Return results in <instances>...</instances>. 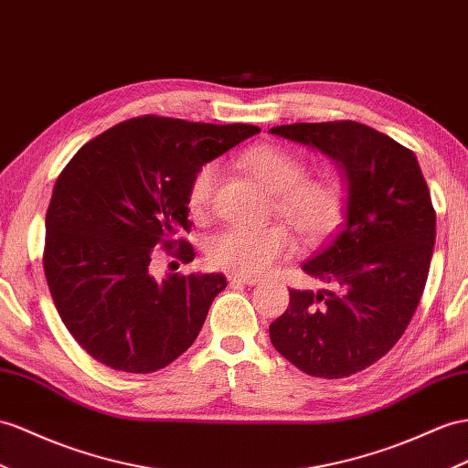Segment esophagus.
I'll return each instance as SVG.
<instances>
[{
	"instance_id": "obj_1",
	"label": "esophagus",
	"mask_w": 468,
	"mask_h": 468,
	"mask_svg": "<svg viewBox=\"0 0 468 468\" xmlns=\"http://www.w3.org/2000/svg\"><path fill=\"white\" fill-rule=\"evenodd\" d=\"M229 282L231 284H257L261 279H257V277H247V274H237V272H229Z\"/></svg>"
}]
</instances>
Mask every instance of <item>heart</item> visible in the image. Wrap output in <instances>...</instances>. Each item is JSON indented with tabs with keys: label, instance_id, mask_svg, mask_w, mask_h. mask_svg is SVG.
Instances as JSON below:
<instances>
[{
	"label": "heart",
	"instance_id": "obj_1",
	"mask_svg": "<svg viewBox=\"0 0 468 468\" xmlns=\"http://www.w3.org/2000/svg\"><path fill=\"white\" fill-rule=\"evenodd\" d=\"M243 164L274 196L281 218L306 241L324 237L338 223L344 203L340 186L326 177H306V164L292 152L261 144L243 155ZM218 182V162L203 164L194 174L187 186L191 213H209ZM292 249V235L282 225H231L209 239L207 259L215 267L253 277L289 257Z\"/></svg>",
	"mask_w": 468,
	"mask_h": 468
}]
</instances>
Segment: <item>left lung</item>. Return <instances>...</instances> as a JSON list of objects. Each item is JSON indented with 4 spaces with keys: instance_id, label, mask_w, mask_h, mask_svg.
<instances>
[{
    "instance_id": "obj_1",
    "label": "left lung",
    "mask_w": 468,
    "mask_h": 468,
    "mask_svg": "<svg viewBox=\"0 0 468 468\" xmlns=\"http://www.w3.org/2000/svg\"><path fill=\"white\" fill-rule=\"evenodd\" d=\"M271 134L318 150L346 179V211L303 262L330 289L291 291L269 326L281 356L304 374L338 379L386 356L421 301L435 245V209L411 150L366 124L296 122Z\"/></svg>"
}]
</instances>
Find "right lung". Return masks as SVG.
I'll list each match as a JSON object with an SVG mask.
<instances>
[{"mask_svg": "<svg viewBox=\"0 0 468 468\" xmlns=\"http://www.w3.org/2000/svg\"><path fill=\"white\" fill-rule=\"evenodd\" d=\"M261 128L142 116L85 144L57 177L45 218L43 269L57 313L94 359L150 374L182 356L225 286L223 274L150 272L162 245L194 261L177 239L191 229L189 179Z\"/></svg>", "mask_w": 468, "mask_h": 468, "instance_id": "add662e5", "label": "right lung"}]
</instances>
